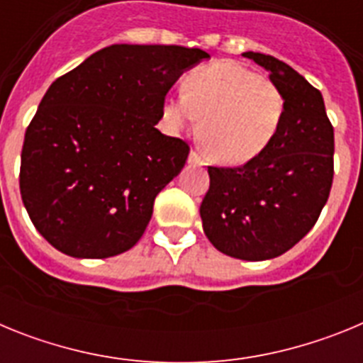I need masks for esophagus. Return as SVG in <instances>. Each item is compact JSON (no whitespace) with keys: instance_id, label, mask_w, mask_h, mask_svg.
<instances>
[{"instance_id":"esophagus-1","label":"esophagus","mask_w":363,"mask_h":363,"mask_svg":"<svg viewBox=\"0 0 363 363\" xmlns=\"http://www.w3.org/2000/svg\"><path fill=\"white\" fill-rule=\"evenodd\" d=\"M189 163H191V165H203V160H201L200 154L191 150V154H189Z\"/></svg>"}]
</instances>
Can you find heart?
I'll return each mask as SVG.
<instances>
[{
	"label": "heart",
	"mask_w": 363,
	"mask_h": 363,
	"mask_svg": "<svg viewBox=\"0 0 363 363\" xmlns=\"http://www.w3.org/2000/svg\"><path fill=\"white\" fill-rule=\"evenodd\" d=\"M284 112L280 86L236 62H216L189 72L184 94L171 96L163 107L167 123L174 129L200 118L201 149L221 165L258 158L280 130Z\"/></svg>",
	"instance_id": "1"
}]
</instances>
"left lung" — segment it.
<instances>
[{
	"mask_svg": "<svg viewBox=\"0 0 363 363\" xmlns=\"http://www.w3.org/2000/svg\"><path fill=\"white\" fill-rule=\"evenodd\" d=\"M280 86V130L258 158L238 169L209 167L200 205L205 236L227 256L271 259L296 245L318 220L333 185L335 133L322 92L277 57L243 52Z\"/></svg>",
	"mask_w": 363,
	"mask_h": 363,
	"instance_id": "obj_1",
	"label": "left lung"
}]
</instances>
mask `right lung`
I'll return each mask as SVG.
<instances>
[{"label": "right lung", "mask_w": 363, "mask_h": 363, "mask_svg": "<svg viewBox=\"0 0 363 363\" xmlns=\"http://www.w3.org/2000/svg\"><path fill=\"white\" fill-rule=\"evenodd\" d=\"M209 54L116 43L45 92L25 133L19 191L38 233L72 258L129 251L189 145L156 129L176 79Z\"/></svg>", "instance_id": "right-lung-1"}]
</instances>
